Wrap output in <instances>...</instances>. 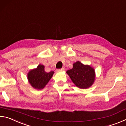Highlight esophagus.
Returning <instances> with one entry per match:
<instances>
[{"mask_svg": "<svg viewBox=\"0 0 126 126\" xmlns=\"http://www.w3.org/2000/svg\"><path fill=\"white\" fill-rule=\"evenodd\" d=\"M64 71V68H61V69H57V72H63Z\"/></svg>", "mask_w": 126, "mask_h": 126, "instance_id": "esophagus-1", "label": "esophagus"}]
</instances>
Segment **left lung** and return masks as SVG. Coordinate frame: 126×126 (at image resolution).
I'll return each mask as SVG.
<instances>
[{
  "instance_id": "1",
  "label": "left lung",
  "mask_w": 126,
  "mask_h": 126,
  "mask_svg": "<svg viewBox=\"0 0 126 126\" xmlns=\"http://www.w3.org/2000/svg\"><path fill=\"white\" fill-rule=\"evenodd\" d=\"M66 73L75 86L80 89L89 88L95 81L94 69L91 65L83 64L79 61L74 63L73 68L68 70Z\"/></svg>"
}]
</instances>
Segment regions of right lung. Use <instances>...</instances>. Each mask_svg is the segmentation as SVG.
<instances>
[{"mask_svg":"<svg viewBox=\"0 0 126 126\" xmlns=\"http://www.w3.org/2000/svg\"><path fill=\"white\" fill-rule=\"evenodd\" d=\"M44 65L39 64L36 68L31 69L27 74L28 82L33 88L38 90L43 89L52 78L54 72H46Z\"/></svg>","mask_w":126,"mask_h":126,"instance_id":"obj_1","label":"right lung"}]
</instances>
